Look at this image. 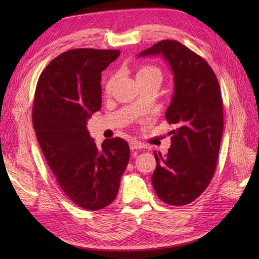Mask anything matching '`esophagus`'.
Instances as JSON below:
<instances>
[{
  "label": "esophagus",
  "mask_w": 259,
  "mask_h": 259,
  "mask_svg": "<svg viewBox=\"0 0 259 259\" xmlns=\"http://www.w3.org/2000/svg\"><path fill=\"white\" fill-rule=\"evenodd\" d=\"M142 148H144V145H142L141 142H139V141L134 140V141L130 142V149L131 150H139V149H142Z\"/></svg>",
  "instance_id": "esophagus-1"
}]
</instances>
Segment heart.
I'll use <instances>...</instances> for the list:
<instances>
[{"mask_svg":"<svg viewBox=\"0 0 259 259\" xmlns=\"http://www.w3.org/2000/svg\"><path fill=\"white\" fill-rule=\"evenodd\" d=\"M149 76H160L161 78V71L159 70V68L151 64L141 65V67L138 69V71H137V79H138V81L145 78H149ZM113 81H114V76H111V78L108 80L106 84L107 91H110V89H111Z\"/></svg>","mask_w":259,"mask_h":259,"instance_id":"obj_1","label":"heart"}]
</instances>
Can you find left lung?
<instances>
[{"mask_svg": "<svg viewBox=\"0 0 259 259\" xmlns=\"http://www.w3.org/2000/svg\"><path fill=\"white\" fill-rule=\"evenodd\" d=\"M162 54L174 73L175 92L164 118L171 147L164 157L155 151L151 177L159 199L172 206L196 200L210 184L224 130L222 92L205 59L176 40H162L139 57Z\"/></svg>", "mask_w": 259, "mask_h": 259, "instance_id": "obj_1", "label": "left lung"}]
</instances>
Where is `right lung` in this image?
Segmentation results:
<instances>
[{
	"instance_id": "1",
	"label": "right lung",
	"mask_w": 259,
	"mask_h": 259,
	"mask_svg": "<svg viewBox=\"0 0 259 259\" xmlns=\"http://www.w3.org/2000/svg\"><path fill=\"white\" fill-rule=\"evenodd\" d=\"M119 56L98 49L61 53L42 71L33 101V128L49 167L70 200L88 210L115 199L130 158L122 138L99 147L87 130V120L101 109V72Z\"/></svg>"
}]
</instances>
